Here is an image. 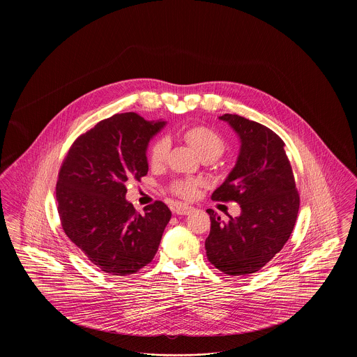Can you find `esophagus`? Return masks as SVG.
<instances>
[{
    "mask_svg": "<svg viewBox=\"0 0 357 357\" xmlns=\"http://www.w3.org/2000/svg\"><path fill=\"white\" fill-rule=\"evenodd\" d=\"M192 210H194V207H192V206H188V204H175V213H176L178 215H188Z\"/></svg>",
    "mask_w": 357,
    "mask_h": 357,
    "instance_id": "34e87169",
    "label": "esophagus"
}]
</instances>
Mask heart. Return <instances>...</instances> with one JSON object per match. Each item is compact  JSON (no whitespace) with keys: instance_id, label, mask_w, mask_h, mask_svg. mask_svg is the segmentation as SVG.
I'll use <instances>...</instances> for the list:
<instances>
[{"instance_id":"heart-1","label":"heart","mask_w":357,"mask_h":357,"mask_svg":"<svg viewBox=\"0 0 357 357\" xmlns=\"http://www.w3.org/2000/svg\"><path fill=\"white\" fill-rule=\"evenodd\" d=\"M182 136L186 140L187 144L202 159L208 158L215 160L221 156L226 149V143L223 137L214 130L204 126L190 127L182 132ZM169 149H170V143L166 137H160L155 140L149 153L150 166L153 169L163 166L167 159ZM197 188H198V182L195 181H175L171 185L172 192L186 199L192 198L197 194Z\"/></svg>"}]
</instances>
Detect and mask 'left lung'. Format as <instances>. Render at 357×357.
I'll return each instance as SVG.
<instances>
[{"instance_id": "left-lung-1", "label": "left lung", "mask_w": 357, "mask_h": 357, "mask_svg": "<svg viewBox=\"0 0 357 357\" xmlns=\"http://www.w3.org/2000/svg\"><path fill=\"white\" fill-rule=\"evenodd\" d=\"M220 119L236 131L237 163L211 198L234 201L241 214L221 221L213 210L204 248L208 261L227 275L258 272L287 243L297 220L300 197L285 143L271 128L238 115Z\"/></svg>"}]
</instances>
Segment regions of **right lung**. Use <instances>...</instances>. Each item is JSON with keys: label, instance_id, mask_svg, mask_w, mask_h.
I'll use <instances>...</instances> for the list:
<instances>
[{"label": "right lung", "instance_id": "add662e5", "mask_svg": "<svg viewBox=\"0 0 357 357\" xmlns=\"http://www.w3.org/2000/svg\"><path fill=\"white\" fill-rule=\"evenodd\" d=\"M165 126L135 112L114 115L79 136L63 162L56 185L61 226L104 273L134 274L158 252L170 208L155 201L139 214L126 183L147 175L149 143Z\"/></svg>", "mask_w": 357, "mask_h": 357}]
</instances>
